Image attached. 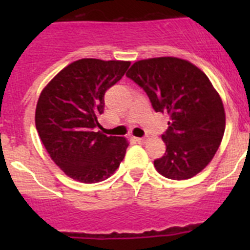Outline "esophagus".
<instances>
[{
	"mask_svg": "<svg viewBox=\"0 0 250 250\" xmlns=\"http://www.w3.org/2000/svg\"><path fill=\"white\" fill-rule=\"evenodd\" d=\"M135 141L136 143H139V144H144L145 138H135Z\"/></svg>",
	"mask_w": 250,
	"mask_h": 250,
	"instance_id": "1",
	"label": "esophagus"
}]
</instances>
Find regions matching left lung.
<instances>
[{
	"label": "left lung",
	"instance_id": "8db88e82",
	"mask_svg": "<svg viewBox=\"0 0 250 250\" xmlns=\"http://www.w3.org/2000/svg\"><path fill=\"white\" fill-rule=\"evenodd\" d=\"M126 76L145 90L156 112H167V145L154 161L158 173L173 180L199 174L222 143L225 111L219 94L207 75L187 60L152 57L132 63Z\"/></svg>",
	"mask_w": 250,
	"mask_h": 250
}]
</instances>
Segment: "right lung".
<instances>
[{"mask_svg": "<svg viewBox=\"0 0 250 250\" xmlns=\"http://www.w3.org/2000/svg\"><path fill=\"white\" fill-rule=\"evenodd\" d=\"M130 61L81 59L63 67L43 87L35 124L55 164L76 182H103L116 171L129 141L106 136L96 127L104 95L118 83Z\"/></svg>", "mask_w": 250, "mask_h": 250, "instance_id": "1", "label": "right lung"}]
</instances>
